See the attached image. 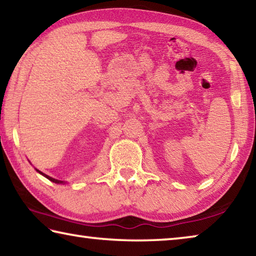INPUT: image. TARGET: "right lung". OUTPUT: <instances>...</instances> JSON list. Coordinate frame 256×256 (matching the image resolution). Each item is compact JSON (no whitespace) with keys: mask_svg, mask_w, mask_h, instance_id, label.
<instances>
[{"mask_svg":"<svg viewBox=\"0 0 256 256\" xmlns=\"http://www.w3.org/2000/svg\"><path fill=\"white\" fill-rule=\"evenodd\" d=\"M37 172H40V170H37ZM42 175H44L46 178H48L50 180H52V182H54V183H58V184H60V183H63V180H55V178H53V177H50V176H47V175H45V174H42V172H40Z\"/></svg>","mask_w":256,"mask_h":256,"instance_id":"right-lung-1","label":"right lung"}]
</instances>
